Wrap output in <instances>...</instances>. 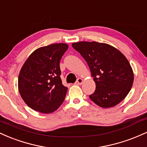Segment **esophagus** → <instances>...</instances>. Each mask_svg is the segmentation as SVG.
Segmentation results:
<instances>
[{"label":"esophagus","mask_w":147,"mask_h":147,"mask_svg":"<svg viewBox=\"0 0 147 147\" xmlns=\"http://www.w3.org/2000/svg\"><path fill=\"white\" fill-rule=\"evenodd\" d=\"M83 82H84L83 79L79 78V79H77V82H75V84H76V85H81V84L83 83Z\"/></svg>","instance_id":"34e87169"}]
</instances>
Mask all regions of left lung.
<instances>
[{"mask_svg":"<svg viewBox=\"0 0 147 147\" xmlns=\"http://www.w3.org/2000/svg\"><path fill=\"white\" fill-rule=\"evenodd\" d=\"M88 65L96 84L89 96L102 108L113 107L120 103L132 88L134 75L126 57L112 45L92 41L72 44Z\"/></svg>","mask_w":147,"mask_h":147,"instance_id":"1","label":"left lung"}]
</instances>
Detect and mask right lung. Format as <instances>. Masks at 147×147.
<instances>
[{"instance_id":"add662e5","label":"right lung","mask_w":147,"mask_h":147,"mask_svg":"<svg viewBox=\"0 0 147 147\" xmlns=\"http://www.w3.org/2000/svg\"><path fill=\"white\" fill-rule=\"evenodd\" d=\"M66 43H54L34 50L18 75V91L25 104L42 113H51L65 99L68 88L62 84L60 60Z\"/></svg>"}]
</instances>
